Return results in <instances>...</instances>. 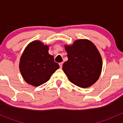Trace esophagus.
Segmentation results:
<instances>
[{"mask_svg": "<svg viewBox=\"0 0 123 123\" xmlns=\"http://www.w3.org/2000/svg\"><path fill=\"white\" fill-rule=\"evenodd\" d=\"M62 64H63L62 62H61V63H59V67H60L61 68H62Z\"/></svg>", "mask_w": 123, "mask_h": 123, "instance_id": "1", "label": "esophagus"}]
</instances>
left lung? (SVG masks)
<instances>
[{
    "instance_id": "obj_1",
    "label": "left lung",
    "mask_w": 123,
    "mask_h": 123,
    "mask_svg": "<svg viewBox=\"0 0 123 123\" xmlns=\"http://www.w3.org/2000/svg\"><path fill=\"white\" fill-rule=\"evenodd\" d=\"M68 61L62 69L74 85L87 88L96 83L102 68V59L96 46L87 39L76 40L65 45Z\"/></svg>"
}]
</instances>
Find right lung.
<instances>
[{
	"label": "right lung",
	"mask_w": 123,
	"mask_h": 123,
	"mask_svg": "<svg viewBox=\"0 0 123 123\" xmlns=\"http://www.w3.org/2000/svg\"><path fill=\"white\" fill-rule=\"evenodd\" d=\"M49 46L39 40L30 43L20 58L19 68L25 81L33 86H39L47 82L59 68L54 58L48 52Z\"/></svg>",
	"instance_id": "1"
}]
</instances>
